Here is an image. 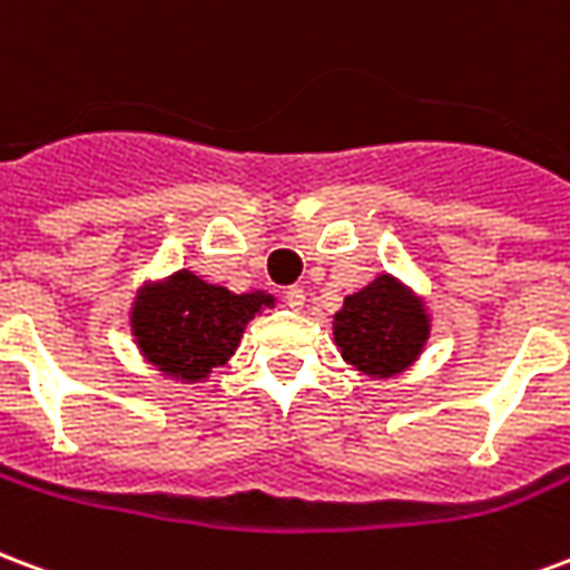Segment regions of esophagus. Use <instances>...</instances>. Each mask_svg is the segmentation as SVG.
<instances>
[{"mask_svg":"<svg viewBox=\"0 0 570 570\" xmlns=\"http://www.w3.org/2000/svg\"><path fill=\"white\" fill-rule=\"evenodd\" d=\"M303 303H306V294H303V288H288V291H285V306H288V309H294V313H301Z\"/></svg>","mask_w":570,"mask_h":570,"instance_id":"esophagus-1","label":"esophagus"}]
</instances>
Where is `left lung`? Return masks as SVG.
Listing matches in <instances>:
<instances>
[{"label":"left lung","mask_w":570,"mask_h":570,"mask_svg":"<svg viewBox=\"0 0 570 570\" xmlns=\"http://www.w3.org/2000/svg\"><path fill=\"white\" fill-rule=\"evenodd\" d=\"M431 318L422 297L389 273L348 294L334 315V343L346 364L367 376L404 373L422 355Z\"/></svg>","instance_id":"8db88e82"}]
</instances>
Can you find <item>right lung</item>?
Returning <instances> with one entry per match:
<instances>
[{"instance_id": "obj_1", "label": "right lung", "mask_w": 570, "mask_h": 570, "mask_svg": "<svg viewBox=\"0 0 570 570\" xmlns=\"http://www.w3.org/2000/svg\"><path fill=\"white\" fill-rule=\"evenodd\" d=\"M273 303V294L264 291L234 294L178 269L139 288L130 327L151 367L173 380L199 382L234 355L245 325Z\"/></svg>"}]
</instances>
